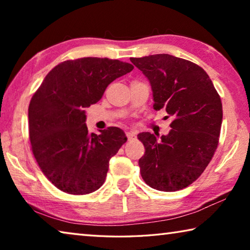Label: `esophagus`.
Here are the masks:
<instances>
[{
  "mask_svg": "<svg viewBox=\"0 0 250 250\" xmlns=\"http://www.w3.org/2000/svg\"><path fill=\"white\" fill-rule=\"evenodd\" d=\"M125 135L128 138V140H133V139H135V134L133 132H126Z\"/></svg>",
  "mask_w": 250,
  "mask_h": 250,
  "instance_id": "34e87169",
  "label": "esophagus"
}]
</instances>
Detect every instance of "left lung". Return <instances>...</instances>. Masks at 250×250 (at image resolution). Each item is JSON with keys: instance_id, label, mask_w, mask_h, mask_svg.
Segmentation results:
<instances>
[{"instance_id": "1", "label": "left lung", "mask_w": 250, "mask_h": 250, "mask_svg": "<svg viewBox=\"0 0 250 250\" xmlns=\"http://www.w3.org/2000/svg\"><path fill=\"white\" fill-rule=\"evenodd\" d=\"M130 61L150 80L154 109L173 117L172 130L161 140L150 132L138 135L146 149L141 176L158 191H180L201 176L217 149L221 97L206 71L186 59L156 54Z\"/></svg>"}]
</instances>
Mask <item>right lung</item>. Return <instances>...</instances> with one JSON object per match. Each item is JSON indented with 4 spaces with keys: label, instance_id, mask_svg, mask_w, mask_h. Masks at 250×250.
Instances as JSON below:
<instances>
[{
    "label": "right lung",
    "instance_id": "add662e5",
    "mask_svg": "<svg viewBox=\"0 0 250 250\" xmlns=\"http://www.w3.org/2000/svg\"><path fill=\"white\" fill-rule=\"evenodd\" d=\"M132 69L118 59H69L55 66L33 95L28 107L32 152L58 189L86 195L104 183L109 160L126 137L117 126L89 133L84 109L98 103L110 83Z\"/></svg>",
    "mask_w": 250,
    "mask_h": 250
}]
</instances>
